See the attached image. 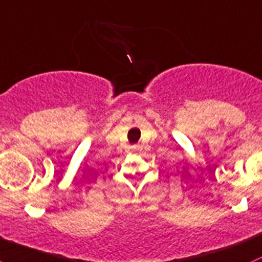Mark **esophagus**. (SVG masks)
<instances>
[{
	"label": "esophagus",
	"mask_w": 262,
	"mask_h": 262,
	"mask_svg": "<svg viewBox=\"0 0 262 262\" xmlns=\"http://www.w3.org/2000/svg\"><path fill=\"white\" fill-rule=\"evenodd\" d=\"M136 147H139V146H134V148H136Z\"/></svg>",
	"instance_id": "34e87169"
}]
</instances>
